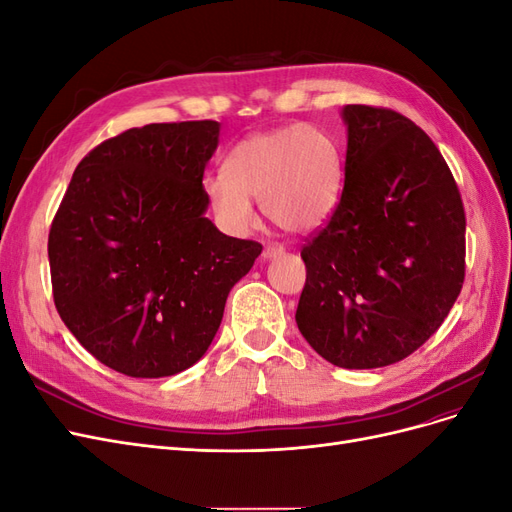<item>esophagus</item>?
I'll list each match as a JSON object with an SVG mask.
<instances>
[{
  "mask_svg": "<svg viewBox=\"0 0 512 512\" xmlns=\"http://www.w3.org/2000/svg\"><path fill=\"white\" fill-rule=\"evenodd\" d=\"M284 254V245H277V243H269L265 250H262V258L265 260H271V258H277Z\"/></svg>",
  "mask_w": 512,
  "mask_h": 512,
  "instance_id": "obj_1",
  "label": "esophagus"
}]
</instances>
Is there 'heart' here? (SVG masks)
<instances>
[{
    "instance_id": "b5f03b06",
    "label": "heart",
    "mask_w": 512,
    "mask_h": 512,
    "mask_svg": "<svg viewBox=\"0 0 512 512\" xmlns=\"http://www.w3.org/2000/svg\"><path fill=\"white\" fill-rule=\"evenodd\" d=\"M342 190V162L333 138L312 123L254 132L239 141L224 170L203 179L215 220L228 232L256 222L252 198L267 218L288 232H309L327 222Z\"/></svg>"
}]
</instances>
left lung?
Returning <instances> with one entry per match:
<instances>
[{"instance_id":"1","label":"left lung","mask_w":512,"mask_h":512,"mask_svg":"<svg viewBox=\"0 0 512 512\" xmlns=\"http://www.w3.org/2000/svg\"><path fill=\"white\" fill-rule=\"evenodd\" d=\"M344 190L307 239L297 324L322 359L374 369L440 329L466 277V211L451 168L401 113L348 104Z\"/></svg>"}]
</instances>
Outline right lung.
Wrapping results in <instances>:
<instances>
[{"label":"right lung","instance_id":"obj_1","mask_svg":"<svg viewBox=\"0 0 512 512\" xmlns=\"http://www.w3.org/2000/svg\"><path fill=\"white\" fill-rule=\"evenodd\" d=\"M218 121L149 123L91 149L49 232L55 307L79 344L130 378L192 367L262 245L213 226L203 192Z\"/></svg>","mask_w":512,"mask_h":512}]
</instances>
